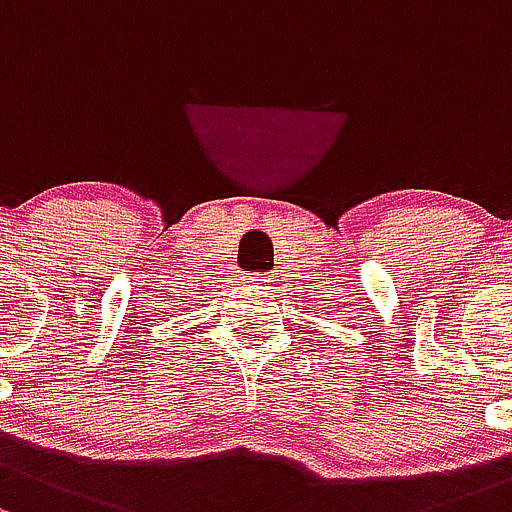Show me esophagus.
Segmentation results:
<instances>
[{
	"instance_id": "1",
	"label": "esophagus",
	"mask_w": 512,
	"mask_h": 512,
	"mask_svg": "<svg viewBox=\"0 0 512 512\" xmlns=\"http://www.w3.org/2000/svg\"><path fill=\"white\" fill-rule=\"evenodd\" d=\"M252 282H255L257 287H265V284L272 282V277L270 274H255V277H252Z\"/></svg>"
}]
</instances>
